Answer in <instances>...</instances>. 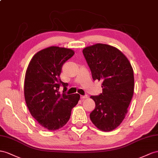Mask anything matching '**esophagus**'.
<instances>
[{"label": "esophagus", "instance_id": "esophagus-1", "mask_svg": "<svg viewBox=\"0 0 158 158\" xmlns=\"http://www.w3.org/2000/svg\"><path fill=\"white\" fill-rule=\"evenodd\" d=\"M88 98V96L87 95H81V99H86Z\"/></svg>", "mask_w": 158, "mask_h": 158}]
</instances>
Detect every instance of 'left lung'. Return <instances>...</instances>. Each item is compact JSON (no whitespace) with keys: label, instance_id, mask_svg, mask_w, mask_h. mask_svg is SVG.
Instances as JSON below:
<instances>
[{"label":"left lung","instance_id":"1","mask_svg":"<svg viewBox=\"0 0 158 158\" xmlns=\"http://www.w3.org/2000/svg\"><path fill=\"white\" fill-rule=\"evenodd\" d=\"M83 53L93 79L102 81V94L91 96L95 108L90 119L104 131L118 127L127 113L134 91V76L129 60L118 48L98 43L87 47Z\"/></svg>","mask_w":158,"mask_h":158}]
</instances>
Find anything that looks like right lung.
<instances>
[{"mask_svg": "<svg viewBox=\"0 0 158 158\" xmlns=\"http://www.w3.org/2000/svg\"><path fill=\"white\" fill-rule=\"evenodd\" d=\"M70 48L50 47L37 52L25 74L24 94L31 115L44 128L56 130L69 119L80 99L78 94L66 95L67 83L60 79L63 64L74 55ZM64 87L63 94L59 87Z\"/></svg>", "mask_w": 158, "mask_h": 158, "instance_id": "obj_1", "label": "right lung"}]
</instances>
